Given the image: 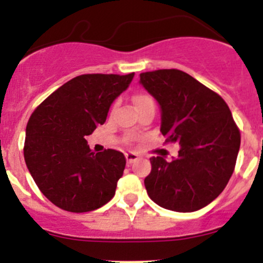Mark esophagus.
<instances>
[{
	"mask_svg": "<svg viewBox=\"0 0 263 263\" xmlns=\"http://www.w3.org/2000/svg\"><path fill=\"white\" fill-rule=\"evenodd\" d=\"M124 155H126L127 163H128V164H132L134 161H136L137 159H139V155H137V154H135V153H126Z\"/></svg>",
	"mask_w": 263,
	"mask_h": 263,
	"instance_id": "obj_1",
	"label": "esophagus"
}]
</instances>
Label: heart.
<instances>
[{
    "instance_id": "b5f03b06",
    "label": "heart",
    "mask_w": 263,
    "mask_h": 263,
    "mask_svg": "<svg viewBox=\"0 0 263 263\" xmlns=\"http://www.w3.org/2000/svg\"><path fill=\"white\" fill-rule=\"evenodd\" d=\"M134 103L136 105L137 110L141 109V108L147 107V105H155V102H154L153 97L148 94H145V92H140V94L135 95L134 97ZM128 141V140H127Z\"/></svg>"
}]
</instances>
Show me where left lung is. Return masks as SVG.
<instances>
[{
    "label": "left lung",
    "mask_w": 263,
    "mask_h": 263,
    "mask_svg": "<svg viewBox=\"0 0 263 263\" xmlns=\"http://www.w3.org/2000/svg\"><path fill=\"white\" fill-rule=\"evenodd\" d=\"M142 86L161 108L165 144L178 156H153L145 187L159 206L178 213L205 208L224 191L234 172L240 131L225 100L181 70L140 73Z\"/></svg>",
    "instance_id": "8db88e82"
}]
</instances>
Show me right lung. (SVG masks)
I'll use <instances>...</instances> for the list:
<instances>
[{"instance_id":"1","label":"right lung","mask_w":263,"mask_h":263,"mask_svg":"<svg viewBox=\"0 0 263 263\" xmlns=\"http://www.w3.org/2000/svg\"><path fill=\"white\" fill-rule=\"evenodd\" d=\"M134 75L76 76L31 113L24 159L41 192L57 208L87 213L115 196L126 158L113 148L92 153L85 137L104 123L110 104L128 87Z\"/></svg>"}]
</instances>
